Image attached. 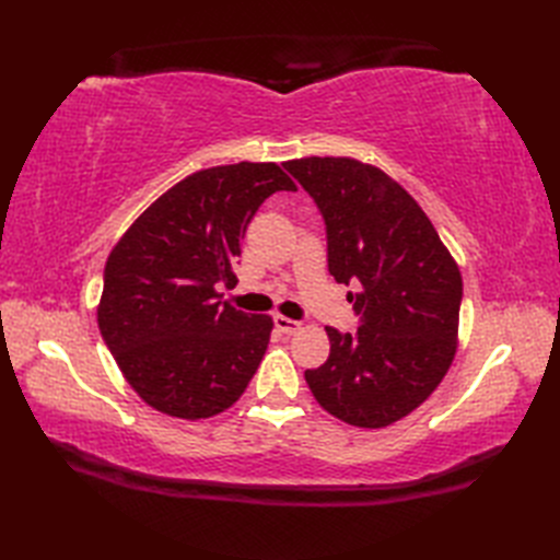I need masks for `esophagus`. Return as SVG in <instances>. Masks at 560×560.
<instances>
[{
    "mask_svg": "<svg viewBox=\"0 0 560 560\" xmlns=\"http://www.w3.org/2000/svg\"><path fill=\"white\" fill-rule=\"evenodd\" d=\"M273 325L282 334H294L301 327V322L299 319H290V317H284V315H276L273 317Z\"/></svg>",
    "mask_w": 560,
    "mask_h": 560,
    "instance_id": "1",
    "label": "esophagus"
}]
</instances>
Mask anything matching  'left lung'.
<instances>
[{
	"mask_svg": "<svg viewBox=\"0 0 560 560\" xmlns=\"http://www.w3.org/2000/svg\"><path fill=\"white\" fill-rule=\"evenodd\" d=\"M327 226V264L360 327L329 336L327 362L306 371L322 409L348 425L385 428L442 383L455 358L463 278L418 202L374 165L311 156L284 163Z\"/></svg>",
	"mask_w": 560,
	"mask_h": 560,
	"instance_id": "obj_1",
	"label": "left lung"
}]
</instances>
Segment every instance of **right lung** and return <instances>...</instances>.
<instances>
[{"label": "right lung", "mask_w": 560, "mask_h": 560, "mask_svg": "<svg viewBox=\"0 0 560 560\" xmlns=\"http://www.w3.org/2000/svg\"><path fill=\"white\" fill-rule=\"evenodd\" d=\"M296 184L276 163H233L177 182L135 219L105 266L97 325L126 381L156 411L198 420L245 393L273 319L235 311L241 241L261 202Z\"/></svg>", "instance_id": "1"}]
</instances>
